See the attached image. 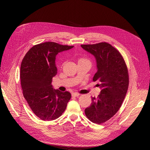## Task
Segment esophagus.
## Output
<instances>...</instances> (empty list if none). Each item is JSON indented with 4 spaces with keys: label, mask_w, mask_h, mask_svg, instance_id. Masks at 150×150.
Instances as JSON below:
<instances>
[{
    "label": "esophagus",
    "mask_w": 150,
    "mask_h": 150,
    "mask_svg": "<svg viewBox=\"0 0 150 150\" xmlns=\"http://www.w3.org/2000/svg\"><path fill=\"white\" fill-rule=\"evenodd\" d=\"M79 93H74L73 94H72V96L73 97H78V96H79Z\"/></svg>",
    "instance_id": "34e87169"
}]
</instances>
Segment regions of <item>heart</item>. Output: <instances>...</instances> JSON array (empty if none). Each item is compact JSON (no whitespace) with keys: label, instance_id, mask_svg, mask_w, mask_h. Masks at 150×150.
I'll return each mask as SVG.
<instances>
[{"label":"heart","instance_id":"b5f03b06","mask_svg":"<svg viewBox=\"0 0 150 150\" xmlns=\"http://www.w3.org/2000/svg\"><path fill=\"white\" fill-rule=\"evenodd\" d=\"M79 60H82V61H85V62H89L87 59H83V58H81V59H79Z\"/></svg>","mask_w":150,"mask_h":150}]
</instances>
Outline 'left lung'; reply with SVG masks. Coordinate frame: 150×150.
Returning a JSON list of instances; mask_svg holds the SVG:
<instances>
[{
	"label": "left lung",
	"mask_w": 150,
	"mask_h": 150,
	"mask_svg": "<svg viewBox=\"0 0 150 150\" xmlns=\"http://www.w3.org/2000/svg\"><path fill=\"white\" fill-rule=\"evenodd\" d=\"M81 46L96 59L97 71L93 80L99 82L101 88L85 113L92 122L101 124L112 117L122 105L129 86L127 68L120 53L108 42Z\"/></svg>",
	"instance_id": "obj_1"
}]
</instances>
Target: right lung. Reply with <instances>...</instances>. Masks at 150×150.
<instances>
[{
    "label": "right lung",
    "instance_id": "right-lung-1",
    "mask_svg": "<svg viewBox=\"0 0 150 150\" xmlns=\"http://www.w3.org/2000/svg\"><path fill=\"white\" fill-rule=\"evenodd\" d=\"M74 46L45 42L34 46L21 65L20 78L24 97L33 113L45 121L60 117L71 98L68 91L52 87V78L57 74L56 55Z\"/></svg>",
    "mask_w": 150,
    "mask_h": 150
}]
</instances>
